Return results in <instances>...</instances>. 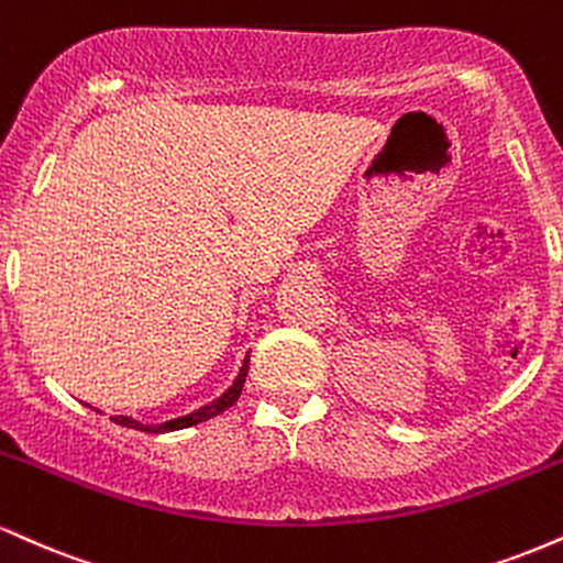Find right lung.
<instances>
[{
    "instance_id": "1",
    "label": "right lung",
    "mask_w": 563,
    "mask_h": 563,
    "mask_svg": "<svg viewBox=\"0 0 563 563\" xmlns=\"http://www.w3.org/2000/svg\"><path fill=\"white\" fill-rule=\"evenodd\" d=\"M249 357H251V354H245L241 371H238V376H235V380H232V386H228V389L219 394L214 402L198 407V410L187 412V416L172 418V421H164V423H142V421H134L132 416H111V421L119 423V426H126V429L145 431V434H166V431L190 429V426L209 421V418L219 416V412H224V410H228V407H232V405L238 402V397H241V391H243L245 376H249ZM84 405H87V402H84ZM87 407H92V405H87ZM92 410H97V407H92ZM97 412H100V410H97Z\"/></svg>"
}]
</instances>
